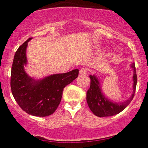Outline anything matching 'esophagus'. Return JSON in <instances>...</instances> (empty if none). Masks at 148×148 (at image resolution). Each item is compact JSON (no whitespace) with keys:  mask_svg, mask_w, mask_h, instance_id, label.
Returning a JSON list of instances; mask_svg holds the SVG:
<instances>
[{"mask_svg":"<svg viewBox=\"0 0 148 148\" xmlns=\"http://www.w3.org/2000/svg\"><path fill=\"white\" fill-rule=\"evenodd\" d=\"M88 73V69L86 68H81L79 71L80 75H86Z\"/></svg>","mask_w":148,"mask_h":148,"instance_id":"1","label":"esophagus"}]
</instances>
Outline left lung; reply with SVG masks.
Instances as JSON below:
<instances>
[{
	"mask_svg": "<svg viewBox=\"0 0 148 148\" xmlns=\"http://www.w3.org/2000/svg\"><path fill=\"white\" fill-rule=\"evenodd\" d=\"M132 67L134 69L133 94L132 95L130 99L123 103H113L106 99L101 92V87L97 79L95 76H90V86L86 93V100L90 109L96 116L102 118V117L113 116L118 114L119 113L123 111L132 101L136 88L137 76L135 63L132 64Z\"/></svg>",
	"mask_w": 148,
	"mask_h": 148,
	"instance_id": "left-lung-1",
	"label": "left lung"
}]
</instances>
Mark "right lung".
<instances>
[{
  "label": "right lung",
  "mask_w": 148,
  "mask_h": 148,
  "mask_svg": "<svg viewBox=\"0 0 148 148\" xmlns=\"http://www.w3.org/2000/svg\"><path fill=\"white\" fill-rule=\"evenodd\" d=\"M30 40H27L15 53L10 79L12 93L25 113L34 116H48L57 109L64 88L78 77L79 70L53 74L40 81L29 77L23 66L27 62L25 50Z\"/></svg>",
  "instance_id": "right-lung-1"
}]
</instances>
